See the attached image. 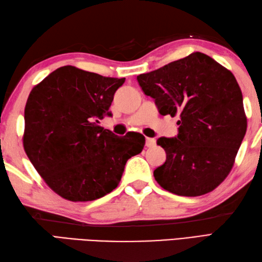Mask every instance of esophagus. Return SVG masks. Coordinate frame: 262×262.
<instances>
[{
  "instance_id": "esophagus-1",
  "label": "esophagus",
  "mask_w": 262,
  "mask_h": 262,
  "mask_svg": "<svg viewBox=\"0 0 262 262\" xmlns=\"http://www.w3.org/2000/svg\"><path fill=\"white\" fill-rule=\"evenodd\" d=\"M146 146L147 147H152L155 145V140L154 138H151V137H146Z\"/></svg>"
}]
</instances>
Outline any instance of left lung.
I'll return each mask as SVG.
<instances>
[{
    "instance_id": "1",
    "label": "left lung",
    "mask_w": 262,
    "mask_h": 262,
    "mask_svg": "<svg viewBox=\"0 0 262 262\" xmlns=\"http://www.w3.org/2000/svg\"><path fill=\"white\" fill-rule=\"evenodd\" d=\"M159 113L178 116V134L160 137L165 162L154 170L159 185L178 196L207 193L223 181L247 132L241 89L229 70L203 53L137 76Z\"/></svg>"
}]
</instances>
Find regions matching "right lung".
I'll return each instance as SVG.
<instances>
[{
    "label": "right lung",
    "mask_w": 262,
    "mask_h": 262,
    "mask_svg": "<svg viewBox=\"0 0 262 262\" xmlns=\"http://www.w3.org/2000/svg\"><path fill=\"white\" fill-rule=\"evenodd\" d=\"M125 77H107L74 66L52 72L32 89L25 109L24 146L53 190L71 202L103 197L118 186L128 159L145 137L117 136L99 126Z\"/></svg>",
    "instance_id": "right-lung-1"
}]
</instances>
